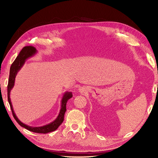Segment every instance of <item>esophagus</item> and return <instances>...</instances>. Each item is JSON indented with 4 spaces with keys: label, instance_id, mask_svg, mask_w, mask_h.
I'll return each instance as SVG.
<instances>
[{
    "label": "esophagus",
    "instance_id": "1",
    "mask_svg": "<svg viewBox=\"0 0 158 158\" xmlns=\"http://www.w3.org/2000/svg\"><path fill=\"white\" fill-rule=\"evenodd\" d=\"M79 91H80L81 92H83V89H80Z\"/></svg>",
    "mask_w": 158,
    "mask_h": 158
}]
</instances>
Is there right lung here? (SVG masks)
Instances as JSON below:
<instances>
[{
    "label": "right lung",
    "mask_w": 158,
    "mask_h": 158,
    "mask_svg": "<svg viewBox=\"0 0 158 158\" xmlns=\"http://www.w3.org/2000/svg\"><path fill=\"white\" fill-rule=\"evenodd\" d=\"M36 52H37V50L36 49V48H34V47L25 46L22 49L18 56H17L14 62L12 63V64H11L10 69V76H9V80H8V100L10 106L11 113H12L14 117L15 120L17 121V123H18L21 126L25 127V129L34 133H48L51 131H55L63 122L64 114H65V112L66 111L67 102L68 101L69 99H70L73 96L72 93L71 92H66L64 94L61 100V109L60 110L59 114H58L57 118L53 122H51V123H49V124H47L41 127L29 126L21 122L18 119V118L17 117V116L14 113V110L12 107V104H11L10 97V91L13 89V87L14 86L15 79L17 72L19 71L20 69L23 67V65H24V64L27 58L32 56L33 55L36 54Z\"/></svg>",
    "instance_id": "add662e5"
}]
</instances>
